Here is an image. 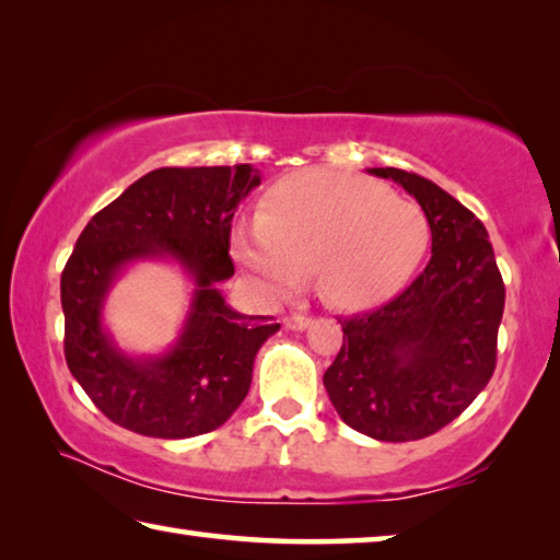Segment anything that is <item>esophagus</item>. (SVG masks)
I'll list each match as a JSON object with an SVG mask.
<instances>
[{
    "mask_svg": "<svg viewBox=\"0 0 560 560\" xmlns=\"http://www.w3.org/2000/svg\"><path fill=\"white\" fill-rule=\"evenodd\" d=\"M283 325H287L289 330H306L311 325V318L308 315H301V313H291L283 318Z\"/></svg>",
    "mask_w": 560,
    "mask_h": 560,
    "instance_id": "34e87169",
    "label": "esophagus"
}]
</instances>
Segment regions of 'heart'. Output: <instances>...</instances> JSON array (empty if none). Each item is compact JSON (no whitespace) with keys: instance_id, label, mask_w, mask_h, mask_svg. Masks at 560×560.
<instances>
[{"instance_id":"obj_1","label":"heart","mask_w":560,"mask_h":560,"mask_svg":"<svg viewBox=\"0 0 560 560\" xmlns=\"http://www.w3.org/2000/svg\"><path fill=\"white\" fill-rule=\"evenodd\" d=\"M429 245V218L416 202L332 171L283 178L264 198L259 218L232 230L235 257L271 293L299 289L313 269L320 296L345 311L392 299Z\"/></svg>"}]
</instances>
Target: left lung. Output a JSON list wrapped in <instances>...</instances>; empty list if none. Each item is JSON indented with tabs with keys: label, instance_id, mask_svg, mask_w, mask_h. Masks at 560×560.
<instances>
[{
	"label": "left lung",
	"instance_id": "obj_1",
	"mask_svg": "<svg viewBox=\"0 0 560 560\" xmlns=\"http://www.w3.org/2000/svg\"><path fill=\"white\" fill-rule=\"evenodd\" d=\"M419 200L431 259L399 296L342 323L338 358L323 374L350 429L404 443L433 435L475 401L497 364L504 281L487 230L433 180L370 168Z\"/></svg>",
	"mask_w": 560,
	"mask_h": 560
}]
</instances>
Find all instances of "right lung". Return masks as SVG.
I'll use <instances>...</instances> for the list:
<instances>
[{
	"mask_svg": "<svg viewBox=\"0 0 560 560\" xmlns=\"http://www.w3.org/2000/svg\"><path fill=\"white\" fill-rule=\"evenodd\" d=\"M261 183L257 168H156L80 232L60 273L68 370L109 421L151 439L220 429L245 401L259 348L281 325L232 311L218 289L235 273L232 218ZM171 256L197 283L174 349L129 359L102 325L108 287L131 260Z\"/></svg>",
	"mask_w": 560,
	"mask_h": 560,
	"instance_id": "1",
	"label": "right lung"
}]
</instances>
